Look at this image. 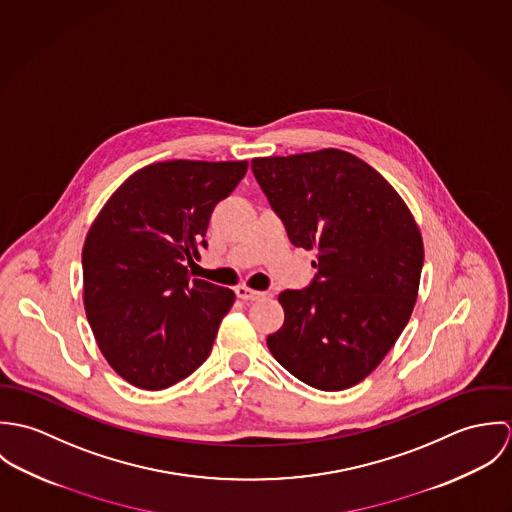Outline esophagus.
Here are the masks:
<instances>
[{
	"label": "esophagus",
	"instance_id": "esophagus-1",
	"mask_svg": "<svg viewBox=\"0 0 512 512\" xmlns=\"http://www.w3.org/2000/svg\"><path fill=\"white\" fill-rule=\"evenodd\" d=\"M234 292H236V295H238L242 301H256V299H262V297H264V292H256V290H250V288H246V286H238Z\"/></svg>",
	"mask_w": 512,
	"mask_h": 512
}]
</instances>
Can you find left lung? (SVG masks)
<instances>
[{
  "label": "left lung",
  "instance_id": "1",
  "mask_svg": "<svg viewBox=\"0 0 512 512\" xmlns=\"http://www.w3.org/2000/svg\"><path fill=\"white\" fill-rule=\"evenodd\" d=\"M252 173L293 246L317 252L311 284L280 293L286 321L268 349L301 382L345 390L378 366L412 315L420 230L390 183L347 151L258 157Z\"/></svg>",
  "mask_w": 512,
  "mask_h": 512
}]
</instances>
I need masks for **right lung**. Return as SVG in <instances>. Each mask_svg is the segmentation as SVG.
<instances>
[{
    "label": "right lung",
    "instance_id": "obj_1",
    "mask_svg": "<svg viewBox=\"0 0 512 512\" xmlns=\"http://www.w3.org/2000/svg\"><path fill=\"white\" fill-rule=\"evenodd\" d=\"M248 161H161L104 205L82 248L84 309L110 366L163 390L207 361L232 290L191 278L213 209Z\"/></svg>",
    "mask_w": 512,
    "mask_h": 512
}]
</instances>
